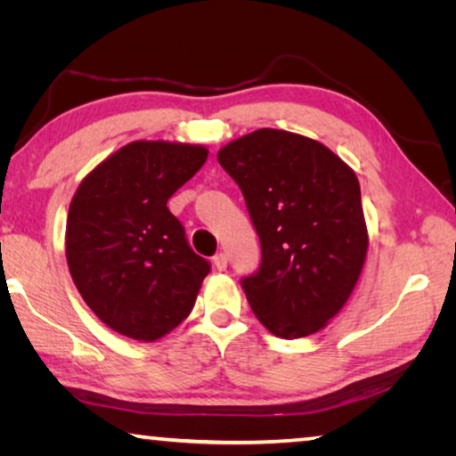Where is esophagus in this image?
Here are the masks:
<instances>
[{"instance_id": "esophagus-1", "label": "esophagus", "mask_w": 456, "mask_h": 456, "mask_svg": "<svg viewBox=\"0 0 456 456\" xmlns=\"http://www.w3.org/2000/svg\"><path fill=\"white\" fill-rule=\"evenodd\" d=\"M213 264H215V267L219 269V272H225V269H227V256H225V253H217V256L213 257Z\"/></svg>"}]
</instances>
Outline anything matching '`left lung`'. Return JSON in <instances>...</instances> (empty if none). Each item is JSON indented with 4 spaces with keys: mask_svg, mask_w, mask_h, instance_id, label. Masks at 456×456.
Listing matches in <instances>:
<instances>
[{
    "mask_svg": "<svg viewBox=\"0 0 456 456\" xmlns=\"http://www.w3.org/2000/svg\"><path fill=\"white\" fill-rule=\"evenodd\" d=\"M241 189L261 265L241 281L256 318L283 339L312 336L348 302L368 253L356 173L326 144L259 128L217 152Z\"/></svg>",
    "mask_w": 456,
    "mask_h": 456,
    "instance_id": "1",
    "label": "left lung"
}]
</instances>
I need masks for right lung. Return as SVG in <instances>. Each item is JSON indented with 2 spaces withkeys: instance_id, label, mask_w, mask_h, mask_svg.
<instances>
[{
  "instance_id": "right-lung-1",
  "label": "right lung",
  "mask_w": 456,
  "mask_h": 456,
  "mask_svg": "<svg viewBox=\"0 0 456 456\" xmlns=\"http://www.w3.org/2000/svg\"><path fill=\"white\" fill-rule=\"evenodd\" d=\"M203 144L134 141L92 168L66 221L68 269L86 305L118 334L154 342L191 314L209 264L167 200L205 165Z\"/></svg>"
}]
</instances>
